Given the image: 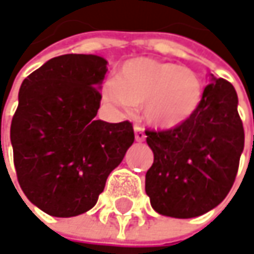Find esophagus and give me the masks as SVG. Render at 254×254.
<instances>
[{
  "label": "esophagus",
  "instance_id": "1",
  "mask_svg": "<svg viewBox=\"0 0 254 254\" xmlns=\"http://www.w3.org/2000/svg\"><path fill=\"white\" fill-rule=\"evenodd\" d=\"M133 130H135V139L138 142H142L145 139V132H144V127L141 125H135L133 127Z\"/></svg>",
  "mask_w": 254,
  "mask_h": 254
}]
</instances>
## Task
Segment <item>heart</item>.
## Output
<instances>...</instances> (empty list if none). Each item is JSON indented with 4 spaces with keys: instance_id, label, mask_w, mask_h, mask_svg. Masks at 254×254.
<instances>
[{
    "instance_id": "b5f03b06",
    "label": "heart",
    "mask_w": 254,
    "mask_h": 254,
    "mask_svg": "<svg viewBox=\"0 0 254 254\" xmlns=\"http://www.w3.org/2000/svg\"><path fill=\"white\" fill-rule=\"evenodd\" d=\"M103 97L124 110L142 106L144 116L150 124L172 127L184 124L195 113L203 97V83L188 67L138 59L125 63L115 80L104 83Z\"/></svg>"
}]
</instances>
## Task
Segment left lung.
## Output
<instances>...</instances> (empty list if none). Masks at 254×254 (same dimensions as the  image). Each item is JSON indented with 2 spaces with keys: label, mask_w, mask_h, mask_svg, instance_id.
I'll use <instances>...</instances> for the list:
<instances>
[{
  "label": "left lung",
  "mask_w": 254,
  "mask_h": 254,
  "mask_svg": "<svg viewBox=\"0 0 254 254\" xmlns=\"http://www.w3.org/2000/svg\"><path fill=\"white\" fill-rule=\"evenodd\" d=\"M237 104L231 82L213 79L188 121L171 129L145 130L154 153V163L145 175V192L157 213L195 218L228 195L244 148Z\"/></svg>",
  "instance_id": "obj_1"
}]
</instances>
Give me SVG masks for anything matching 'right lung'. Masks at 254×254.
Instances as JSON below:
<instances>
[{
    "label": "right lung",
    "mask_w": 254,
    "mask_h": 254,
    "mask_svg": "<svg viewBox=\"0 0 254 254\" xmlns=\"http://www.w3.org/2000/svg\"><path fill=\"white\" fill-rule=\"evenodd\" d=\"M107 62L64 54L26 77L10 138L20 188L42 212L70 218L92 209L135 135L129 121H97Z\"/></svg>",
    "instance_id": "right-lung-1"
}]
</instances>
